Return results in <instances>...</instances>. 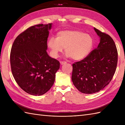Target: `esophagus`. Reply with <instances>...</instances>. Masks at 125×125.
I'll return each instance as SVG.
<instances>
[{
    "instance_id": "esophagus-1",
    "label": "esophagus",
    "mask_w": 125,
    "mask_h": 125,
    "mask_svg": "<svg viewBox=\"0 0 125 125\" xmlns=\"http://www.w3.org/2000/svg\"><path fill=\"white\" fill-rule=\"evenodd\" d=\"M60 63H61V65H63V64H66V63H67V62H60Z\"/></svg>"
}]
</instances>
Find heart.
<instances>
[{
	"label": "heart",
	"mask_w": 125,
	"mask_h": 125,
	"mask_svg": "<svg viewBox=\"0 0 125 125\" xmlns=\"http://www.w3.org/2000/svg\"><path fill=\"white\" fill-rule=\"evenodd\" d=\"M92 37L77 30H64L57 34L56 39L50 38L47 46L52 57H58L65 48L66 56L73 60L81 61L86 58L94 47Z\"/></svg>",
	"instance_id": "heart-1"
}]
</instances>
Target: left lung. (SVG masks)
Wrapping results in <instances>:
<instances>
[{"instance_id": "obj_1", "label": "left lung", "mask_w": 125, "mask_h": 125, "mask_svg": "<svg viewBox=\"0 0 125 125\" xmlns=\"http://www.w3.org/2000/svg\"><path fill=\"white\" fill-rule=\"evenodd\" d=\"M94 30L100 38L97 48L84 59L73 64V83L85 94H94L107 85L115 72L118 62V52L113 40L108 34L95 28Z\"/></svg>"}]
</instances>
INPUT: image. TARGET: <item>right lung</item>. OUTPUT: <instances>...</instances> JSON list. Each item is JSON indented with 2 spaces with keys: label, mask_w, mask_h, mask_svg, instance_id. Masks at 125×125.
<instances>
[{
  "label": "right lung",
  "mask_w": 125,
  "mask_h": 125,
  "mask_svg": "<svg viewBox=\"0 0 125 125\" xmlns=\"http://www.w3.org/2000/svg\"><path fill=\"white\" fill-rule=\"evenodd\" d=\"M52 23L39 24L19 34L13 42L10 54L11 70L23 91L41 95L49 91L55 80L60 62L47 52V39Z\"/></svg>",
  "instance_id": "add662e5"
}]
</instances>
